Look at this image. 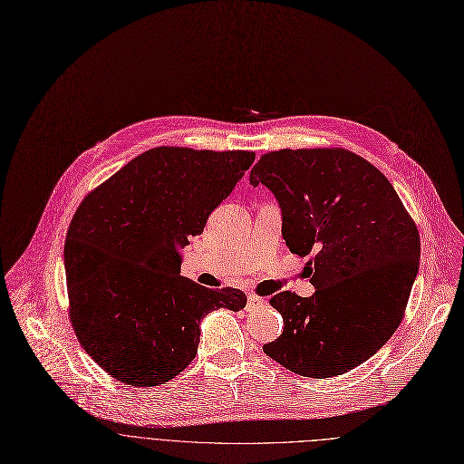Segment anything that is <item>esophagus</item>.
Wrapping results in <instances>:
<instances>
[{
  "label": "esophagus",
  "mask_w": 464,
  "mask_h": 464,
  "mask_svg": "<svg viewBox=\"0 0 464 464\" xmlns=\"http://www.w3.org/2000/svg\"><path fill=\"white\" fill-rule=\"evenodd\" d=\"M264 304H266L264 296H258V295H255V293H249V295H247V310H249V312L256 310V307H262Z\"/></svg>",
  "instance_id": "34e87169"
}]
</instances>
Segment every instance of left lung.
<instances>
[{"mask_svg": "<svg viewBox=\"0 0 464 464\" xmlns=\"http://www.w3.org/2000/svg\"><path fill=\"white\" fill-rule=\"evenodd\" d=\"M282 211V237L307 260L312 296L282 291V315L264 353L285 370L326 379L375 355L399 328L419 269V231L390 180L343 147L280 149L249 175Z\"/></svg>", "mask_w": 464, "mask_h": 464, "instance_id": "1", "label": "left lung"}]
</instances>
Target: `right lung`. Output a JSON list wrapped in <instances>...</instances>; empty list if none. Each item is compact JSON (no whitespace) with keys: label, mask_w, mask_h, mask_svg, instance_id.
<instances>
[{"label":"right lung","mask_w":464,"mask_h":464,"mask_svg":"<svg viewBox=\"0 0 464 464\" xmlns=\"http://www.w3.org/2000/svg\"><path fill=\"white\" fill-rule=\"evenodd\" d=\"M255 160L251 150L154 147L91 191L65 238L69 317L83 350L111 377L159 386L197 355L200 321L240 312L246 293L180 275L204 231Z\"/></svg>","instance_id":"1"}]
</instances>
